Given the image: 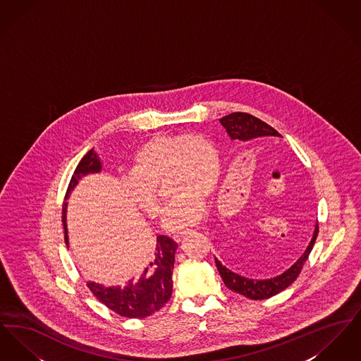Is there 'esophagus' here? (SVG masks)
Wrapping results in <instances>:
<instances>
[{"label":"esophagus","mask_w":361,"mask_h":361,"mask_svg":"<svg viewBox=\"0 0 361 361\" xmlns=\"http://www.w3.org/2000/svg\"><path fill=\"white\" fill-rule=\"evenodd\" d=\"M188 234V231H184V233H180V234H176L174 237H173V240H176V242H181V240H184V237Z\"/></svg>","instance_id":"obj_1"}]
</instances>
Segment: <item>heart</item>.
Masks as SVG:
<instances>
[{
    "label": "heart",
    "mask_w": 361,
    "mask_h": 361,
    "mask_svg": "<svg viewBox=\"0 0 361 361\" xmlns=\"http://www.w3.org/2000/svg\"><path fill=\"white\" fill-rule=\"evenodd\" d=\"M133 174L124 178L123 188L130 202L155 218L161 212L157 190L164 180L173 196L164 227L181 231L202 219L204 202L219 184L221 159L214 143L203 135H157L147 140L133 158Z\"/></svg>",
    "instance_id": "1"
}]
</instances>
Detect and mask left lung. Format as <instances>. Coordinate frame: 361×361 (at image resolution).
<instances>
[{
    "mask_svg": "<svg viewBox=\"0 0 361 361\" xmlns=\"http://www.w3.org/2000/svg\"><path fill=\"white\" fill-rule=\"evenodd\" d=\"M219 123L224 126L226 133L228 134L231 140H240L242 143L252 142L257 137H281L275 128H272L267 123L255 118L253 115L243 114V112L230 114L227 116H224L222 119H219ZM317 235H318V224H315L312 237L310 240L307 247L303 250V253L298 257V259L292 264L288 269H286L280 275L274 276L269 279H252V277L238 275V274L230 271L227 267H224V264L216 257H215V264H216L219 275L222 277V280L228 290L237 292V293L243 295L249 299H253V300L268 299L276 293L288 288L292 283L298 279V276L303 268V264L307 261L309 255L312 250Z\"/></svg>",
    "mask_w": 361,
    "mask_h": 361,
    "instance_id": "8db88e82",
    "label": "left lung"
}]
</instances>
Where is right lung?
Returning a JSON list of instances; mask_svg holds the SVG:
<instances>
[{
    "mask_svg": "<svg viewBox=\"0 0 361 361\" xmlns=\"http://www.w3.org/2000/svg\"><path fill=\"white\" fill-rule=\"evenodd\" d=\"M103 171V162L96 153L94 147L90 149L77 165L73 177L70 180L66 200L78 183L87 176ZM63 230L65 242L69 247V231H68V202L63 204ZM177 243L166 237L158 235L154 250L146 259L137 277H131L124 286L106 287L96 281L89 280L87 287L93 295L103 302L108 309L115 311L121 317L142 319L162 309L172 296L173 268Z\"/></svg>",
    "mask_w": 361,
    "mask_h": 361,
    "instance_id": "1",
    "label": "right lung"
}]
</instances>
